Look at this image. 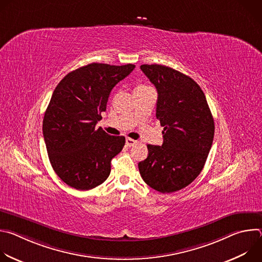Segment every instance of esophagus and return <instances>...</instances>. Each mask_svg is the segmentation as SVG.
Masks as SVG:
<instances>
[{
    "label": "esophagus",
    "mask_w": 262,
    "mask_h": 262,
    "mask_svg": "<svg viewBox=\"0 0 262 262\" xmlns=\"http://www.w3.org/2000/svg\"><path fill=\"white\" fill-rule=\"evenodd\" d=\"M137 143H138V142H137L136 140L130 139V138H126V140H125V144H126V146H127V147H132V146L136 145Z\"/></svg>",
    "instance_id": "1"
}]
</instances>
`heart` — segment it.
<instances>
[{
  "label": "heart",
  "mask_w": 262,
  "mask_h": 262,
  "mask_svg": "<svg viewBox=\"0 0 262 262\" xmlns=\"http://www.w3.org/2000/svg\"><path fill=\"white\" fill-rule=\"evenodd\" d=\"M147 86H144V85H138L137 87H136V89L135 90H138V89H143V88H146Z\"/></svg>",
  "instance_id": "heart-1"
}]
</instances>
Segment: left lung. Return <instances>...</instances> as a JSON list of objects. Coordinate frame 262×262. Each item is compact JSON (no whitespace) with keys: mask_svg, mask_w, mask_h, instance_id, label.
<instances>
[{"mask_svg":"<svg viewBox=\"0 0 262 262\" xmlns=\"http://www.w3.org/2000/svg\"><path fill=\"white\" fill-rule=\"evenodd\" d=\"M140 68L158 90L157 118L164 127V142L162 146L147 145L148 157L139 163V171L154 190L173 193L202 171L213 141V118L193 79L164 65Z\"/></svg>","mask_w":262,"mask_h":262,"instance_id":"8db88e82","label":"left lung"}]
</instances>
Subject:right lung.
<instances>
[{
	"mask_svg": "<svg viewBox=\"0 0 262 262\" xmlns=\"http://www.w3.org/2000/svg\"><path fill=\"white\" fill-rule=\"evenodd\" d=\"M135 67L91 63L69 72L54 90L43 117V138L54 171L71 188L91 190L108 177L111 161L122 150L125 138L95 126L112 89Z\"/></svg>",
	"mask_w": 262,
	"mask_h": 262,
	"instance_id": "obj_1",
	"label": "right lung"
}]
</instances>
